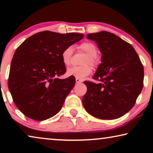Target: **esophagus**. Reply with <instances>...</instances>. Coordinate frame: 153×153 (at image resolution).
<instances>
[{"instance_id":"esophagus-1","label":"esophagus","mask_w":153,"mask_h":153,"mask_svg":"<svg viewBox=\"0 0 153 153\" xmlns=\"http://www.w3.org/2000/svg\"><path fill=\"white\" fill-rule=\"evenodd\" d=\"M83 82V80H81V79H76V83H82Z\"/></svg>"}]
</instances>
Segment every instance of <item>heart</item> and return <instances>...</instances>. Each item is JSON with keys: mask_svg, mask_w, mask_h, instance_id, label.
Wrapping results in <instances>:
<instances>
[{"mask_svg": "<svg viewBox=\"0 0 153 153\" xmlns=\"http://www.w3.org/2000/svg\"><path fill=\"white\" fill-rule=\"evenodd\" d=\"M79 51L84 52L87 54V57L83 60L82 66H74L69 68L67 70L66 74L68 76H73L77 79H83L89 75L92 72L91 66L96 67L100 63V58L97 55V47L91 42H84L77 47ZM74 49L72 46L67 47L62 50L61 53L62 61L65 66L70 65L72 61V58Z\"/></svg>", "mask_w": 153, "mask_h": 153, "instance_id": "heart-1", "label": "heart"}]
</instances>
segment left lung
<instances>
[{
	"label": "left lung",
	"mask_w": 153,
	"mask_h": 153,
	"mask_svg": "<svg viewBox=\"0 0 153 153\" xmlns=\"http://www.w3.org/2000/svg\"><path fill=\"white\" fill-rule=\"evenodd\" d=\"M86 38L97 43L102 63L93 76L99 82L84 81L83 105L95 118H120L131 109L142 91L143 65L132 46L114 33H90Z\"/></svg>",
	"instance_id": "8db88e82"
}]
</instances>
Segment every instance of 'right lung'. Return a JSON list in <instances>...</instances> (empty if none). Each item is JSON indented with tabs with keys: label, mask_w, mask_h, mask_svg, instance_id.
<instances>
[{
	"label": "right lung",
	"mask_w": 153,
	"mask_h": 153,
	"mask_svg": "<svg viewBox=\"0 0 153 153\" xmlns=\"http://www.w3.org/2000/svg\"><path fill=\"white\" fill-rule=\"evenodd\" d=\"M83 37L80 33L46 30L29 37L16 49L8 88L16 107L25 116L42 121L60 111L75 84L73 76L58 78L66 72L61 53Z\"/></svg>",
	"instance_id": "obj_1"
}]
</instances>
